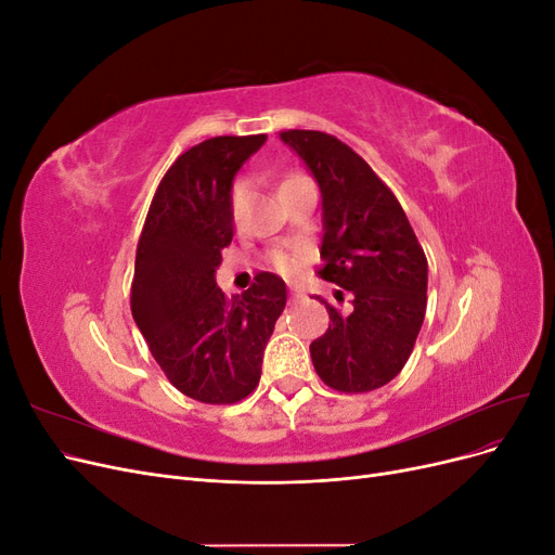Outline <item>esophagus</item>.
<instances>
[{
  "mask_svg": "<svg viewBox=\"0 0 555 555\" xmlns=\"http://www.w3.org/2000/svg\"><path fill=\"white\" fill-rule=\"evenodd\" d=\"M292 298H294V300H306L308 296H306V292L300 289V287H294V289H292Z\"/></svg>",
  "mask_w": 555,
  "mask_h": 555,
  "instance_id": "esophagus-1",
  "label": "esophagus"
}]
</instances>
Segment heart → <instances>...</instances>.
<instances>
[{"instance_id":"heart-1","label":"heart","mask_w":555,"mask_h":555,"mask_svg":"<svg viewBox=\"0 0 555 555\" xmlns=\"http://www.w3.org/2000/svg\"><path fill=\"white\" fill-rule=\"evenodd\" d=\"M308 180H310V178H308L306 173H300V171H287V173L280 176L278 190H280V194H282V192H287V190H292V188H298V184H304V182H308ZM245 196H247L245 180H236V182H233V184H231V192H229V212H231V220H233V222H236L238 217H241V210H243V206H245ZM271 263H273V268H278L280 273H292L294 266H296L294 257H289L287 251H282V249H273V251H271Z\"/></svg>"}]
</instances>
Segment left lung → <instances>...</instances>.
<instances>
[{"label":"left lung","mask_w":555,"mask_h":555,"mask_svg":"<svg viewBox=\"0 0 555 555\" xmlns=\"http://www.w3.org/2000/svg\"><path fill=\"white\" fill-rule=\"evenodd\" d=\"M322 190L324 238L317 275L349 294L347 312L322 304L331 324L310 345L317 375L340 393L389 384L408 363L426 314L428 261L405 210L363 157L324 131L289 129ZM338 292L335 298L345 300Z\"/></svg>","instance_id":"1"}]
</instances>
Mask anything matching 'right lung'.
<instances>
[{
    "instance_id": "1",
    "label": "right lung",
    "mask_w": 555,
    "mask_h": 555,
    "mask_svg": "<svg viewBox=\"0 0 555 555\" xmlns=\"http://www.w3.org/2000/svg\"><path fill=\"white\" fill-rule=\"evenodd\" d=\"M215 137L182 153L150 204L131 280V314L176 389L206 405H233L257 389L268 338L287 304L273 273L229 298L215 282L231 245V180L263 145Z\"/></svg>"
}]
</instances>
